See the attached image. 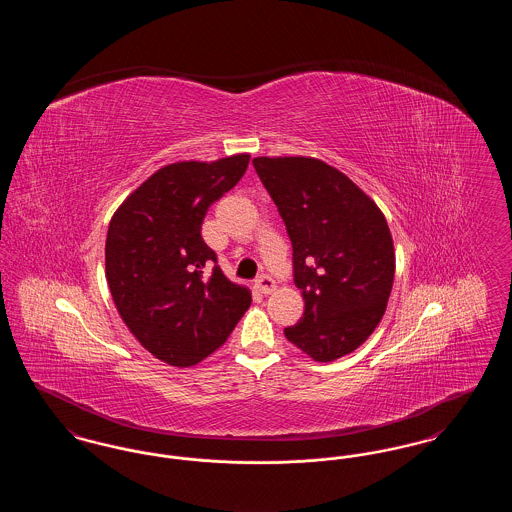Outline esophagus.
<instances>
[{
	"label": "esophagus",
	"mask_w": 512,
	"mask_h": 512,
	"mask_svg": "<svg viewBox=\"0 0 512 512\" xmlns=\"http://www.w3.org/2000/svg\"><path fill=\"white\" fill-rule=\"evenodd\" d=\"M255 290L268 295V293H272L276 290V282H274L268 274H261V276L255 280Z\"/></svg>",
	"instance_id": "obj_1"
}]
</instances>
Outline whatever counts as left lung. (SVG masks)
Here are the masks:
<instances>
[{
    "mask_svg": "<svg viewBox=\"0 0 512 512\" xmlns=\"http://www.w3.org/2000/svg\"><path fill=\"white\" fill-rule=\"evenodd\" d=\"M253 167L286 224L305 313L286 338L318 363L355 351L390 299L395 253L382 211L343 172L311 157H257Z\"/></svg>",
    "mask_w": 512,
    "mask_h": 512,
    "instance_id": "obj_1",
    "label": "left lung"
}]
</instances>
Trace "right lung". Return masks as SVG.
<instances>
[{"instance_id": "right-lung-1", "label": "right lung", "mask_w": 512, "mask_h": 512, "mask_svg": "<svg viewBox=\"0 0 512 512\" xmlns=\"http://www.w3.org/2000/svg\"><path fill=\"white\" fill-rule=\"evenodd\" d=\"M247 165V153L167 165L111 219L105 270L113 301L136 340L167 365H197L215 353L251 305L249 290L222 274L201 238L207 209Z\"/></svg>"}]
</instances>
